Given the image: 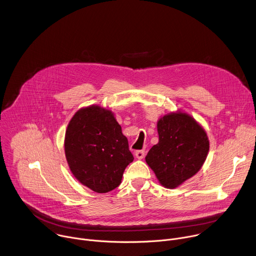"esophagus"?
I'll list each match as a JSON object with an SVG mask.
<instances>
[{
  "instance_id": "1",
  "label": "esophagus",
  "mask_w": 256,
  "mask_h": 256,
  "mask_svg": "<svg viewBox=\"0 0 256 256\" xmlns=\"http://www.w3.org/2000/svg\"><path fill=\"white\" fill-rule=\"evenodd\" d=\"M134 156L136 158H138V160H142L144 157V150H138L134 153Z\"/></svg>"
}]
</instances>
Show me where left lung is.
I'll return each mask as SVG.
<instances>
[{"label": "left lung", "instance_id": "8db88e82", "mask_svg": "<svg viewBox=\"0 0 256 256\" xmlns=\"http://www.w3.org/2000/svg\"><path fill=\"white\" fill-rule=\"evenodd\" d=\"M158 144L146 156L160 184L172 190L196 175L204 165L210 142L204 128L188 114L176 112L157 122Z\"/></svg>", "mask_w": 256, "mask_h": 256}]
</instances>
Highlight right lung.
I'll return each mask as SVG.
<instances>
[{"instance_id": "obj_1", "label": "right lung", "mask_w": 256, "mask_h": 256, "mask_svg": "<svg viewBox=\"0 0 256 256\" xmlns=\"http://www.w3.org/2000/svg\"><path fill=\"white\" fill-rule=\"evenodd\" d=\"M70 170L88 188L105 194L116 188L134 156L112 110L83 107L70 120L64 136Z\"/></svg>"}]
</instances>
